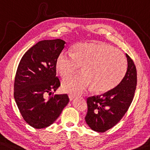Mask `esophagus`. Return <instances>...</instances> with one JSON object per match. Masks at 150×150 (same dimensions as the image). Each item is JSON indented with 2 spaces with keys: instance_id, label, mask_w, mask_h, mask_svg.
Returning a JSON list of instances; mask_svg holds the SVG:
<instances>
[{
  "instance_id": "esophagus-1",
  "label": "esophagus",
  "mask_w": 150,
  "mask_h": 150,
  "mask_svg": "<svg viewBox=\"0 0 150 150\" xmlns=\"http://www.w3.org/2000/svg\"><path fill=\"white\" fill-rule=\"evenodd\" d=\"M69 97L70 100L72 101L74 98H75V95H73V94H69Z\"/></svg>"
}]
</instances>
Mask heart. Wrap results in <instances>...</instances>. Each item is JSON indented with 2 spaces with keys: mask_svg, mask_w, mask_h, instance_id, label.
I'll use <instances>...</instances> for the list:
<instances>
[{
  "mask_svg": "<svg viewBox=\"0 0 150 150\" xmlns=\"http://www.w3.org/2000/svg\"><path fill=\"white\" fill-rule=\"evenodd\" d=\"M80 66L82 72L64 79V91L81 94L93 87L97 93H106L121 82L127 69L122 52L104 43L78 44L72 52L59 53L55 64L62 77L75 73Z\"/></svg>",
  "mask_w": 150,
  "mask_h": 150,
  "instance_id": "b5f03b06",
  "label": "heart"
}]
</instances>
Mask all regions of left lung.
Listing matches in <instances>:
<instances>
[{
	"mask_svg": "<svg viewBox=\"0 0 150 150\" xmlns=\"http://www.w3.org/2000/svg\"><path fill=\"white\" fill-rule=\"evenodd\" d=\"M124 77L111 91L87 98L86 122L94 131L104 132L115 126L126 113L133 100L137 84L136 66L127 54Z\"/></svg>",
	"mask_w": 150,
	"mask_h": 150,
	"instance_id": "obj_1",
	"label": "left lung"
}]
</instances>
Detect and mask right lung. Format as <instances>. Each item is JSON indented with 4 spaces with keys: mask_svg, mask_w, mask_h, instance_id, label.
<instances>
[{
    "mask_svg": "<svg viewBox=\"0 0 150 150\" xmlns=\"http://www.w3.org/2000/svg\"><path fill=\"white\" fill-rule=\"evenodd\" d=\"M65 43L60 39L40 41L26 52L18 67L13 96L24 120L34 128L51 125L69 101L67 94L45 97L60 86L55 64Z\"/></svg>",
    "mask_w": 150,
    "mask_h": 150,
    "instance_id": "right-lung-1",
    "label": "right lung"
}]
</instances>
